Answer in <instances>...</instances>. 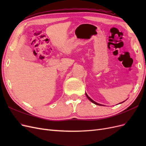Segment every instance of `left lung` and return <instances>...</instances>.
<instances>
[{"label":"left lung","mask_w":146,"mask_h":146,"mask_svg":"<svg viewBox=\"0 0 146 146\" xmlns=\"http://www.w3.org/2000/svg\"><path fill=\"white\" fill-rule=\"evenodd\" d=\"M85 94H86V97H87V98H88V99H89V100H90L91 102H92V103L94 104H96V105H100V104H98V103L96 102H94L93 100H92V99H91L90 98V97L87 95V94H86V93H85ZM123 102H125V101H123Z\"/></svg>","instance_id":"8db88e82"}]
</instances>
